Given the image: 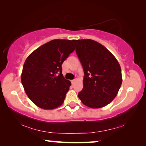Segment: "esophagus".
Wrapping results in <instances>:
<instances>
[{"label": "esophagus", "mask_w": 146, "mask_h": 146, "mask_svg": "<svg viewBox=\"0 0 146 146\" xmlns=\"http://www.w3.org/2000/svg\"><path fill=\"white\" fill-rule=\"evenodd\" d=\"M75 81H76V80H75V79H73V80H71V83H72V84H74V83H75Z\"/></svg>", "instance_id": "esophagus-1"}]
</instances>
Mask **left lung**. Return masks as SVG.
Segmentation results:
<instances>
[{
    "mask_svg": "<svg viewBox=\"0 0 146 146\" xmlns=\"http://www.w3.org/2000/svg\"><path fill=\"white\" fill-rule=\"evenodd\" d=\"M84 76L78 94L84 104L91 108L107 106L114 99L122 84V71L113 54L102 44L90 39L73 40Z\"/></svg>",
    "mask_w": 146,
    "mask_h": 146,
    "instance_id": "obj_1",
    "label": "left lung"
}]
</instances>
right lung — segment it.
<instances>
[{
  "mask_svg": "<svg viewBox=\"0 0 146 146\" xmlns=\"http://www.w3.org/2000/svg\"><path fill=\"white\" fill-rule=\"evenodd\" d=\"M75 50L72 40L55 39L29 55L24 62L21 81L32 102L44 110L62 104L71 82L62 73V64Z\"/></svg>",
  "mask_w": 146,
  "mask_h": 146,
  "instance_id": "right-lung-1",
  "label": "right lung"
}]
</instances>
